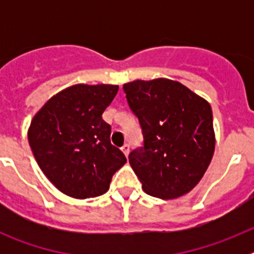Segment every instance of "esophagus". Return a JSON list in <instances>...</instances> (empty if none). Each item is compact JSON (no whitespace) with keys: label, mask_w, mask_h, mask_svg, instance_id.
Segmentation results:
<instances>
[{"label":"esophagus","mask_w":254,"mask_h":254,"mask_svg":"<svg viewBox=\"0 0 254 254\" xmlns=\"http://www.w3.org/2000/svg\"><path fill=\"white\" fill-rule=\"evenodd\" d=\"M121 150H122L123 154H125L126 156H128V154H129V145H128V143H126V145H123V146L121 147Z\"/></svg>","instance_id":"esophagus-1"}]
</instances>
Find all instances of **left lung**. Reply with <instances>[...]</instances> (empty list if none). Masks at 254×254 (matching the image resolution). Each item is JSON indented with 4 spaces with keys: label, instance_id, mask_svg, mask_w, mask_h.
I'll use <instances>...</instances> for the list:
<instances>
[{
    "label": "left lung",
    "instance_id": "8db88e82",
    "mask_svg": "<svg viewBox=\"0 0 254 254\" xmlns=\"http://www.w3.org/2000/svg\"><path fill=\"white\" fill-rule=\"evenodd\" d=\"M123 90L143 134V147L129 154L143 192L176 199L193 190L214 156L210 103L176 80H134Z\"/></svg>",
    "mask_w": 254,
    "mask_h": 254
}]
</instances>
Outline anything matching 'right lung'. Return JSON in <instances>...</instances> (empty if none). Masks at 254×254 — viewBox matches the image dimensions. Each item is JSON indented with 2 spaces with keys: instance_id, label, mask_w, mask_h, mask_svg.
<instances>
[{
  "instance_id": "right-lung-1",
  "label": "right lung",
  "mask_w": 254,
  "mask_h": 254,
  "mask_svg": "<svg viewBox=\"0 0 254 254\" xmlns=\"http://www.w3.org/2000/svg\"><path fill=\"white\" fill-rule=\"evenodd\" d=\"M118 85L76 84L61 90L31 120L28 140L38 165L66 196L86 199L104 194L127 161L111 143L103 113Z\"/></svg>"
}]
</instances>
